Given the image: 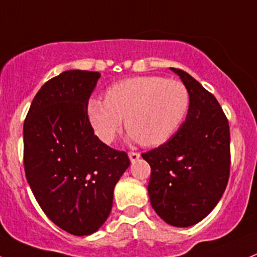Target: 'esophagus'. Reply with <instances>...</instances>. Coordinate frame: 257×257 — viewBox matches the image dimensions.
<instances>
[{
    "label": "esophagus",
    "mask_w": 257,
    "mask_h": 257,
    "mask_svg": "<svg viewBox=\"0 0 257 257\" xmlns=\"http://www.w3.org/2000/svg\"><path fill=\"white\" fill-rule=\"evenodd\" d=\"M128 158H130L131 163H135V161L139 160V158H140V154L131 151V153H128Z\"/></svg>",
    "instance_id": "1"
}]
</instances>
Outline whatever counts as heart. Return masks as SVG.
Returning a JSON list of instances; mask_svg holds the SVG:
<instances>
[{"label":"heart","instance_id":"heart-1","mask_svg":"<svg viewBox=\"0 0 257 257\" xmlns=\"http://www.w3.org/2000/svg\"><path fill=\"white\" fill-rule=\"evenodd\" d=\"M189 108V90L179 80L134 77L109 87L104 101L90 99L87 114L102 143L113 141L124 118L133 140L144 146H159L177 134Z\"/></svg>","mask_w":257,"mask_h":257}]
</instances>
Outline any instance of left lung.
Segmentation results:
<instances>
[{
	"instance_id": "1",
	"label": "left lung",
	"mask_w": 257,
	"mask_h": 257,
	"mask_svg": "<svg viewBox=\"0 0 257 257\" xmlns=\"http://www.w3.org/2000/svg\"><path fill=\"white\" fill-rule=\"evenodd\" d=\"M190 93L188 116L174 136L148 153V192L154 211L167 223L189 227L211 213L229 177V127L221 106L182 69L170 68Z\"/></svg>"
}]
</instances>
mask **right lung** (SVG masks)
Wrapping results in <instances>:
<instances>
[{
  "instance_id": "1",
  "label": "right lung",
  "mask_w": 257,
  "mask_h": 257,
  "mask_svg": "<svg viewBox=\"0 0 257 257\" xmlns=\"http://www.w3.org/2000/svg\"><path fill=\"white\" fill-rule=\"evenodd\" d=\"M98 72L67 70L33 99L24 123V165L44 213L64 231L88 236L108 218L114 185L130 167L124 151L102 143L88 119Z\"/></svg>"
}]
</instances>
